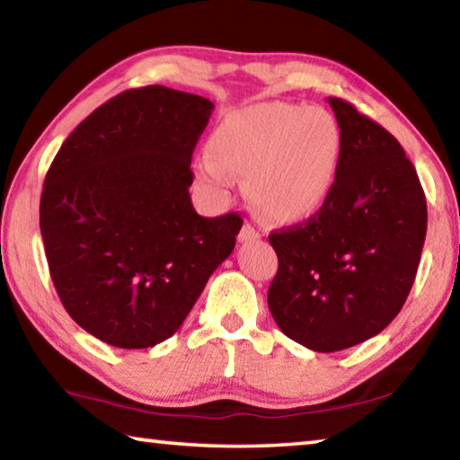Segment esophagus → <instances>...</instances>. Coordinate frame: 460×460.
Segmentation results:
<instances>
[{
  "label": "esophagus",
  "instance_id": "obj_1",
  "mask_svg": "<svg viewBox=\"0 0 460 460\" xmlns=\"http://www.w3.org/2000/svg\"><path fill=\"white\" fill-rule=\"evenodd\" d=\"M255 239H260V231L255 229L252 223H245L239 231V241H255Z\"/></svg>",
  "mask_w": 460,
  "mask_h": 460
}]
</instances>
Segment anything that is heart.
<instances>
[{"mask_svg": "<svg viewBox=\"0 0 460 460\" xmlns=\"http://www.w3.org/2000/svg\"><path fill=\"white\" fill-rule=\"evenodd\" d=\"M199 176L213 189L245 176V192L261 215L305 221L329 200L341 164L337 119L321 107L268 103L229 115L215 129Z\"/></svg>", "mask_w": 460, "mask_h": 460, "instance_id": "heart-1", "label": "heart"}]
</instances>
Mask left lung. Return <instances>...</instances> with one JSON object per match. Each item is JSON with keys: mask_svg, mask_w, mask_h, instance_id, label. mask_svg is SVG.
I'll use <instances>...</instances> for the list:
<instances>
[{"mask_svg": "<svg viewBox=\"0 0 460 460\" xmlns=\"http://www.w3.org/2000/svg\"><path fill=\"white\" fill-rule=\"evenodd\" d=\"M342 152L329 200L306 223L270 233L278 274L268 306L292 341L332 353L376 337L414 284L426 239L416 168L385 128L329 97Z\"/></svg>", "mask_w": 460, "mask_h": 460, "instance_id": "obj_1", "label": "left lung"}]
</instances>
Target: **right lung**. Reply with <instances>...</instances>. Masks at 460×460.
I'll use <instances>...</instances> for the list:
<instances>
[{"mask_svg":"<svg viewBox=\"0 0 460 460\" xmlns=\"http://www.w3.org/2000/svg\"><path fill=\"white\" fill-rule=\"evenodd\" d=\"M205 97L150 84L97 107L44 178L40 231L73 321L119 349H147L184 323L243 225L200 217L189 186Z\"/></svg>","mask_w":460,"mask_h":460,"instance_id":"right-lung-1","label":"right lung"}]
</instances>
